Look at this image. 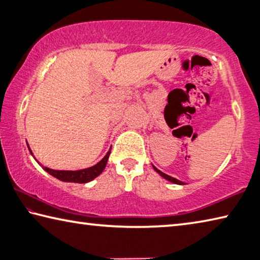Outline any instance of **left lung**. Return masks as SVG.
<instances>
[{
    "label": "left lung",
    "mask_w": 260,
    "mask_h": 260,
    "mask_svg": "<svg viewBox=\"0 0 260 260\" xmlns=\"http://www.w3.org/2000/svg\"><path fill=\"white\" fill-rule=\"evenodd\" d=\"M152 167H153V170H155L156 172L160 175V177H162V178L166 179V180H169V181L173 182V183H177V184H184L182 181H180V180L175 179V178H172V177H170V175H167V174H165V173H162L161 171H159V170L157 169V167H155V166H152Z\"/></svg>",
    "instance_id": "obj_1"
}]
</instances>
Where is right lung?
<instances>
[{
    "label": "right lung",
    "mask_w": 260,
    "mask_h": 260,
    "mask_svg": "<svg viewBox=\"0 0 260 260\" xmlns=\"http://www.w3.org/2000/svg\"><path fill=\"white\" fill-rule=\"evenodd\" d=\"M29 151H30V149H29ZM110 152H111V149H110V150L107 152V155L103 157V159L100 160L98 164L91 166V167H88V169H83V170L57 171V170H51V169H49V167H46V166H42V167H43V170L47 171V172L50 175H52V177H55L58 180H61V181L86 183V182L91 181V180H94L96 177H99V175L103 172L105 166H107ZM30 153H32V151H30Z\"/></svg>",
    "instance_id": "1"
}]
</instances>
